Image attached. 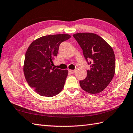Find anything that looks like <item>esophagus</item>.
<instances>
[{"label": "esophagus", "instance_id": "obj_1", "mask_svg": "<svg viewBox=\"0 0 133 133\" xmlns=\"http://www.w3.org/2000/svg\"><path fill=\"white\" fill-rule=\"evenodd\" d=\"M69 72L70 73V74H74L75 72V71H76V70H69Z\"/></svg>", "mask_w": 133, "mask_h": 133}]
</instances>
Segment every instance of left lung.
I'll return each mask as SVG.
<instances>
[{
	"instance_id": "8db88e82",
	"label": "left lung",
	"mask_w": 133,
	"mask_h": 133,
	"mask_svg": "<svg viewBox=\"0 0 133 133\" xmlns=\"http://www.w3.org/2000/svg\"><path fill=\"white\" fill-rule=\"evenodd\" d=\"M73 37L91 67V70H87V77L80 81V85L89 94L99 93L108 85L115 75L116 62L113 49L95 33H79Z\"/></svg>"
}]
</instances>
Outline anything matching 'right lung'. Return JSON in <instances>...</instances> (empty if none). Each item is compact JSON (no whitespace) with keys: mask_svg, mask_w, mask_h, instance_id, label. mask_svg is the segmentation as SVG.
Returning a JSON list of instances; mask_svg holds the SVG:
<instances>
[{"mask_svg":"<svg viewBox=\"0 0 133 133\" xmlns=\"http://www.w3.org/2000/svg\"><path fill=\"white\" fill-rule=\"evenodd\" d=\"M70 37L66 34L43 36L27 49L24 75L30 87L42 96H54L62 90L68 71L52 67V60L57 57L60 44Z\"/></svg>","mask_w":133,"mask_h":133,"instance_id":"1","label":"right lung"}]
</instances>
